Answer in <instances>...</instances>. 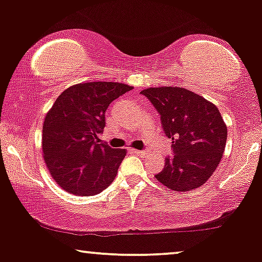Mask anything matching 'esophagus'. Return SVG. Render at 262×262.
<instances>
[{
  "mask_svg": "<svg viewBox=\"0 0 262 262\" xmlns=\"http://www.w3.org/2000/svg\"><path fill=\"white\" fill-rule=\"evenodd\" d=\"M133 152L137 154V155H139V156H145L147 154V151L146 150H133Z\"/></svg>",
  "mask_w": 262,
  "mask_h": 262,
  "instance_id": "obj_1",
  "label": "esophagus"
}]
</instances>
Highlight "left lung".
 <instances>
[{
	"label": "left lung",
	"mask_w": 262,
	"mask_h": 262,
	"mask_svg": "<svg viewBox=\"0 0 262 262\" xmlns=\"http://www.w3.org/2000/svg\"><path fill=\"white\" fill-rule=\"evenodd\" d=\"M161 116L163 132L172 139V157L155 177L174 191H188L206 183L221 162L227 125L219 108L193 91L179 86L141 91Z\"/></svg>",
	"instance_id": "obj_1"
}]
</instances>
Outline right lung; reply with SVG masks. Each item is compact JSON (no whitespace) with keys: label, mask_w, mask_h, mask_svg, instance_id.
<instances>
[{"label":"right lung","mask_w":262,"mask_h":262,"mask_svg":"<svg viewBox=\"0 0 262 262\" xmlns=\"http://www.w3.org/2000/svg\"><path fill=\"white\" fill-rule=\"evenodd\" d=\"M133 88L115 81L72 85L55 101L42 125V152L50 174L63 190L79 196L101 193L113 182L124 149L101 143L105 113Z\"/></svg>","instance_id":"right-lung-1"}]
</instances>
